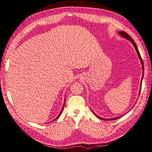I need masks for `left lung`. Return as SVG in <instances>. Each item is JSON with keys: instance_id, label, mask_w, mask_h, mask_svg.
I'll use <instances>...</instances> for the list:
<instances>
[{"instance_id": "8db88e82", "label": "left lung", "mask_w": 152, "mask_h": 152, "mask_svg": "<svg viewBox=\"0 0 152 152\" xmlns=\"http://www.w3.org/2000/svg\"><path fill=\"white\" fill-rule=\"evenodd\" d=\"M119 34H121L122 36L124 37V38H127V39H129V40H130L131 42H132V44H133V46H135V50H136V51H137V54H138L139 58V59H140V61H141V64H142V69H143V71H144V64H143V60H142V58H141V55H140V53H139V50H138L137 46L136 44H135V42H134V40L133 39V38H131V37L130 36H129V35L127 33H126V32L119 31ZM143 74H144V73L143 72ZM98 117L99 118H100V119H103V120H104V118H100V117H99V116H98ZM118 118H120V117H118V118H111V119H106V120H107V121H109V120H113V119H114V120H116V119H118ZM104 120H106V119H104Z\"/></svg>"}]
</instances>
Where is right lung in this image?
I'll return each mask as SVG.
<instances>
[{"label": "right lung", "instance_id": "right-lung-1", "mask_svg": "<svg viewBox=\"0 0 152 152\" xmlns=\"http://www.w3.org/2000/svg\"><path fill=\"white\" fill-rule=\"evenodd\" d=\"M63 109H62V110H61V113H60L59 114V115L58 116H57V117H56V119H57V118H58V117H59V116H60V115H61V113H62V111H63ZM56 119H55V120H56ZM55 120H54V121H55Z\"/></svg>", "mask_w": 152, "mask_h": 152}]
</instances>
